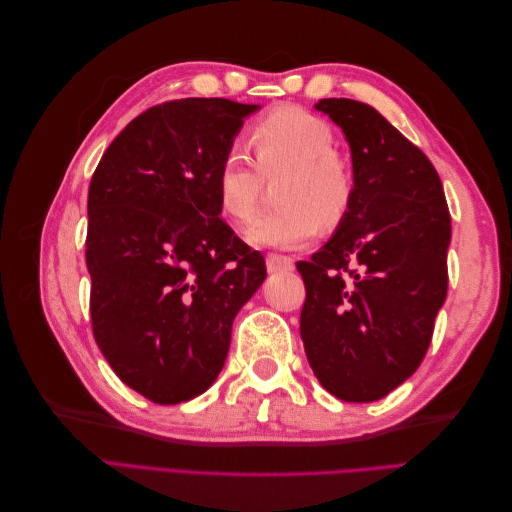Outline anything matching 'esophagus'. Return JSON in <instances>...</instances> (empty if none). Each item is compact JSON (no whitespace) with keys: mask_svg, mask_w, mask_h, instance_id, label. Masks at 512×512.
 <instances>
[{"mask_svg":"<svg viewBox=\"0 0 512 512\" xmlns=\"http://www.w3.org/2000/svg\"><path fill=\"white\" fill-rule=\"evenodd\" d=\"M265 262H267V271L269 273L290 271L294 267V260L290 256H282V254H269Z\"/></svg>","mask_w":512,"mask_h":512,"instance_id":"esophagus-1","label":"esophagus"}]
</instances>
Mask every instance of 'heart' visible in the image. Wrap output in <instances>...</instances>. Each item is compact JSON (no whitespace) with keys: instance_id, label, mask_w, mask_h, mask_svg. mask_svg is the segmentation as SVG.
<instances>
[{"instance_id":"b5f03b06","label":"heart","mask_w":512,"mask_h":512,"mask_svg":"<svg viewBox=\"0 0 512 512\" xmlns=\"http://www.w3.org/2000/svg\"><path fill=\"white\" fill-rule=\"evenodd\" d=\"M256 162L241 145H230L215 166L213 183L226 218L245 224L254 218L262 179L288 173L280 192L284 209L260 215L245 230L254 247L305 245L322 226H337L352 200V177L335 156V134L324 119L297 106H280L252 128Z\"/></svg>"}]
</instances>
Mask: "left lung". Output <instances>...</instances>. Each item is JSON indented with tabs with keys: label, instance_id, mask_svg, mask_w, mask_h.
<instances>
[{
	"label": "left lung",
	"instance_id": "obj_1",
	"mask_svg": "<svg viewBox=\"0 0 512 512\" xmlns=\"http://www.w3.org/2000/svg\"><path fill=\"white\" fill-rule=\"evenodd\" d=\"M314 108L342 128L354 185L333 237L297 262L301 339L324 389L367 404L404 384L429 348L451 215L436 168L374 106L327 98Z\"/></svg>",
	"mask_w": 512,
	"mask_h": 512
}]
</instances>
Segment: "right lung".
Segmentation results:
<instances>
[{
  "label": "right lung",
  "instance_id": "right-lung-1",
  "mask_svg": "<svg viewBox=\"0 0 512 512\" xmlns=\"http://www.w3.org/2000/svg\"><path fill=\"white\" fill-rule=\"evenodd\" d=\"M260 104L183 98L130 121L87 196L91 324L108 365L153 404L205 393L265 258L220 220L213 173Z\"/></svg>",
  "mask_w": 512,
  "mask_h": 512
}]
</instances>
